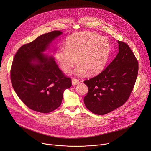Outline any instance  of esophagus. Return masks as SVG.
<instances>
[{"label": "esophagus", "mask_w": 151, "mask_h": 151, "mask_svg": "<svg viewBox=\"0 0 151 151\" xmlns=\"http://www.w3.org/2000/svg\"><path fill=\"white\" fill-rule=\"evenodd\" d=\"M72 85H77L79 83V81L76 78H72Z\"/></svg>", "instance_id": "34e87169"}]
</instances>
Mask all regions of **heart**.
I'll return each mask as SVG.
<instances>
[{"label":"heart","instance_id":"1","mask_svg":"<svg viewBox=\"0 0 151 151\" xmlns=\"http://www.w3.org/2000/svg\"><path fill=\"white\" fill-rule=\"evenodd\" d=\"M111 51L109 41L104 37L90 32L72 35L67 39L66 48H60L55 54L62 70L69 72L78 62L75 73L79 76L88 72L90 75L100 73L108 61Z\"/></svg>","mask_w":151,"mask_h":151}]
</instances>
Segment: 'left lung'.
<instances>
[{"label":"left lung","mask_w":151,"mask_h":151,"mask_svg":"<svg viewBox=\"0 0 151 151\" xmlns=\"http://www.w3.org/2000/svg\"><path fill=\"white\" fill-rule=\"evenodd\" d=\"M119 52L114 60L96 76L84 81L88 92L83 99L86 107L102 115L123 105L133 91L138 61L129 46L118 41Z\"/></svg>","instance_id":"1"}]
</instances>
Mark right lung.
<instances>
[{
	"label": "right lung",
	"mask_w": 151,
	"mask_h": 151,
	"mask_svg": "<svg viewBox=\"0 0 151 151\" xmlns=\"http://www.w3.org/2000/svg\"><path fill=\"white\" fill-rule=\"evenodd\" d=\"M63 33L43 34L21 47L14 58L11 80L18 97L28 107L40 113H49L61 105L64 90L72 86L53 56L44 52Z\"/></svg>",
	"instance_id": "obj_1"
}]
</instances>
